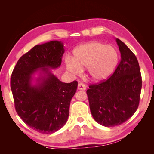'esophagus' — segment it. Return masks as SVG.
Listing matches in <instances>:
<instances>
[{
	"instance_id": "34e87169",
	"label": "esophagus",
	"mask_w": 154,
	"mask_h": 154,
	"mask_svg": "<svg viewBox=\"0 0 154 154\" xmlns=\"http://www.w3.org/2000/svg\"><path fill=\"white\" fill-rule=\"evenodd\" d=\"M78 89L79 90H82V91H85L86 89V86L83 84V83H79L78 85Z\"/></svg>"
}]
</instances>
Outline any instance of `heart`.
Instances as JSON below:
<instances>
[{
	"label": "heart",
	"instance_id": "1",
	"mask_svg": "<svg viewBox=\"0 0 154 154\" xmlns=\"http://www.w3.org/2000/svg\"><path fill=\"white\" fill-rule=\"evenodd\" d=\"M74 58H67L68 71L75 75L87 67L88 76L94 82L106 80L113 74L119 62L117 49L99 42H91L78 46L73 51Z\"/></svg>",
	"mask_w": 154,
	"mask_h": 154
}]
</instances>
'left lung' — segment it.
Wrapping results in <instances>:
<instances>
[{"label": "left lung", "mask_w": 154, "mask_h": 154, "mask_svg": "<svg viewBox=\"0 0 154 154\" xmlns=\"http://www.w3.org/2000/svg\"><path fill=\"white\" fill-rule=\"evenodd\" d=\"M121 61L107 80L89 85L87 94L92 117L110 127L122 125L137 110L142 87L137 58L127 45L116 38Z\"/></svg>", "instance_id": "obj_1"}]
</instances>
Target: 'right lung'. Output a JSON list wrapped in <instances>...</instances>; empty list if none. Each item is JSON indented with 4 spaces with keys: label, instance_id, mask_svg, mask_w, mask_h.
Instances as JSON below:
<instances>
[{
    "label": "right lung",
    "instance_id": "obj_1",
    "mask_svg": "<svg viewBox=\"0 0 154 154\" xmlns=\"http://www.w3.org/2000/svg\"><path fill=\"white\" fill-rule=\"evenodd\" d=\"M60 41L35 45L20 58L11 76V88L17 113L27 125L42 134H52L63 127L70 103L76 92L77 81L63 83L50 69H57L64 53ZM41 69L37 84L32 75Z\"/></svg>",
    "mask_w": 154,
    "mask_h": 154
}]
</instances>
